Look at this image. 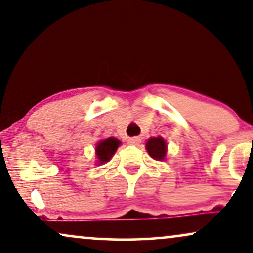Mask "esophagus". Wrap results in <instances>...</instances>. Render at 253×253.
<instances>
[{"instance_id":"1","label":"esophagus","mask_w":253,"mask_h":253,"mask_svg":"<svg viewBox=\"0 0 253 253\" xmlns=\"http://www.w3.org/2000/svg\"><path fill=\"white\" fill-rule=\"evenodd\" d=\"M140 142V140L138 138H131L129 139V143L130 144H133V145H136V144H138Z\"/></svg>"}]
</instances>
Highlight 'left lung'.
<instances>
[{"label":"left lung","mask_w":253,"mask_h":253,"mask_svg":"<svg viewBox=\"0 0 253 253\" xmlns=\"http://www.w3.org/2000/svg\"><path fill=\"white\" fill-rule=\"evenodd\" d=\"M166 142L162 137L151 138L146 143V150L149 155L156 160H163L166 155Z\"/></svg>","instance_id":"obj_1"}]
</instances>
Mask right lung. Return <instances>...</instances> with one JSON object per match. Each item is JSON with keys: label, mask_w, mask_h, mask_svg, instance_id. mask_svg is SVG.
Returning a JSON list of instances; mask_svg holds the SVG:
<instances>
[{"label": "right lung", "mask_w": 253, "mask_h": 253, "mask_svg": "<svg viewBox=\"0 0 253 253\" xmlns=\"http://www.w3.org/2000/svg\"><path fill=\"white\" fill-rule=\"evenodd\" d=\"M121 142L116 138H108L104 140H101L96 146V156L100 163H107L109 162L111 157L115 152H116L117 147L120 146Z\"/></svg>", "instance_id": "add662e5"}]
</instances>
